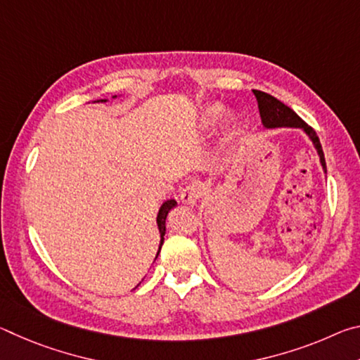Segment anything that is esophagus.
Returning <instances> with one entry per match:
<instances>
[{
  "instance_id": "34e87169",
  "label": "esophagus",
  "mask_w": 360,
  "mask_h": 360,
  "mask_svg": "<svg viewBox=\"0 0 360 360\" xmlns=\"http://www.w3.org/2000/svg\"><path fill=\"white\" fill-rule=\"evenodd\" d=\"M203 193H205L203 184H200V182H191V184H187L184 188H182L181 202L184 205L192 206L203 197Z\"/></svg>"
}]
</instances>
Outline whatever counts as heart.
Wrapping results in <instances>:
<instances>
[{
  "mask_svg": "<svg viewBox=\"0 0 360 360\" xmlns=\"http://www.w3.org/2000/svg\"><path fill=\"white\" fill-rule=\"evenodd\" d=\"M222 114V108L221 106H210L205 109V114H203V120L205 124H212V122H216L219 117H221Z\"/></svg>",
  "mask_w": 360,
  "mask_h": 360,
  "instance_id": "b5f03b06",
  "label": "heart"
}]
</instances>
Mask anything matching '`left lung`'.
I'll return each mask as SVG.
<instances>
[{
	"label": "left lung",
	"mask_w": 360,
	"mask_h": 360,
	"mask_svg": "<svg viewBox=\"0 0 360 360\" xmlns=\"http://www.w3.org/2000/svg\"><path fill=\"white\" fill-rule=\"evenodd\" d=\"M255 95V100H257L259 112L262 117V124H264L266 129H276V127H295V129H303L304 133L311 138L313 144L318 149V154L321 158L322 168L326 172V158L324 152H322V146L319 143V138L316 135V131L309 127L307 122H303L298 115L292 111L289 106H285L284 103L276 100L275 96L268 95L265 92H260V90H252Z\"/></svg>",
	"instance_id": "8db88e82"
}]
</instances>
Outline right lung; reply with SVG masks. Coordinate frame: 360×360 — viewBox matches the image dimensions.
<instances>
[{
    "instance_id": "obj_1",
    "label": "right lung",
    "mask_w": 360,
    "mask_h": 360,
    "mask_svg": "<svg viewBox=\"0 0 360 360\" xmlns=\"http://www.w3.org/2000/svg\"><path fill=\"white\" fill-rule=\"evenodd\" d=\"M174 206H176V202H174V200H167V202L160 206V211H158V216H157V224H158V230H160V236H162V241H160V245H162V243H163V235H165V230H167V227H165L167 216H168L169 210L174 208Z\"/></svg>"
}]
</instances>
